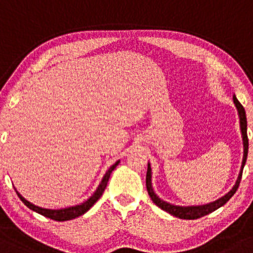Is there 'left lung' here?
I'll use <instances>...</instances> for the list:
<instances>
[{"mask_svg":"<svg viewBox=\"0 0 253 253\" xmlns=\"http://www.w3.org/2000/svg\"><path fill=\"white\" fill-rule=\"evenodd\" d=\"M233 101L237 106L238 113H239V119H240V130H241V136H243V144H244V158H243V164H241V169L239 175H238V179L235 185L232 188L231 191L228 194H226L223 197L218 198V200L211 202L208 204H203V206H191V207H180V206H174V204L167 203L165 201L160 200L159 196L154 192L152 186V169H150V165L148 164V169H147V177H146V186L148 195L152 198V201L154 202L159 208H161L163 211L169 212L175 217L184 218V220H195V218H200L206 215L211 214V212L215 211L216 209L222 207L223 204H226L231 200V197L235 194L238 188H239V184L241 180V175H243V169L245 166L246 159H248V152H249V138H248V121H246V115L245 110H244L243 105L238 101L237 96H233Z\"/></svg>","mask_w":253,"mask_h":253,"instance_id":"left-lung-1","label":"left lung"}]
</instances>
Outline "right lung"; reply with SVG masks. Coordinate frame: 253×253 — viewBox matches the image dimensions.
<instances>
[{
  "label": "right lung",
  "instance_id": "obj_1",
  "mask_svg": "<svg viewBox=\"0 0 253 253\" xmlns=\"http://www.w3.org/2000/svg\"><path fill=\"white\" fill-rule=\"evenodd\" d=\"M118 164H119V160L116 161V163L113 164L109 169H107V172L105 173L103 180H101V183L99 184L98 189L95 190L94 194L90 196L88 200L84 201V203L78 204V206L69 207V208H63V209H45V208H41V207H37V206H35V204L28 202V201L25 200V198L22 197V196L20 195L19 192L16 191V190H15V191H16V194H18L20 200H21L22 202H24L25 206L28 207V208H30V209H32L33 211H36V212H38V214L42 215V216H46V217H49V218H52V220H55V221L73 220V218L81 216V215H84V212L88 211L89 209L93 207V204H94L96 201H98L99 198H100V196L103 195L104 190L106 189L107 181H109L110 175H111V173H112L113 169H115L116 167L118 166Z\"/></svg>",
  "mask_w": 253,
  "mask_h": 253
}]
</instances>
